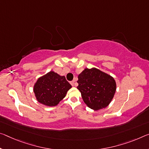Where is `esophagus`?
<instances>
[{"mask_svg": "<svg viewBox=\"0 0 149 149\" xmlns=\"http://www.w3.org/2000/svg\"><path fill=\"white\" fill-rule=\"evenodd\" d=\"M70 84H71V85H72V86H75V81H72L70 82Z\"/></svg>", "mask_w": 149, "mask_h": 149, "instance_id": "esophagus-1", "label": "esophagus"}]
</instances>
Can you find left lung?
<instances>
[{
  "label": "left lung",
  "instance_id": "8db88e82",
  "mask_svg": "<svg viewBox=\"0 0 149 149\" xmlns=\"http://www.w3.org/2000/svg\"><path fill=\"white\" fill-rule=\"evenodd\" d=\"M77 83L85 103L95 111L107 107L116 91L113 77L96 68L85 69L78 75Z\"/></svg>",
  "mask_w": 149,
  "mask_h": 149
}]
</instances>
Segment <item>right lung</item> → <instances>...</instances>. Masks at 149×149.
<instances>
[{
  "label": "right lung",
  "instance_id": "add662e5",
  "mask_svg": "<svg viewBox=\"0 0 149 149\" xmlns=\"http://www.w3.org/2000/svg\"><path fill=\"white\" fill-rule=\"evenodd\" d=\"M71 87L65 76L49 72L37 80L34 92L38 102L51 107L58 105Z\"/></svg>",
  "mask_w": 149,
  "mask_h": 149
}]
</instances>
